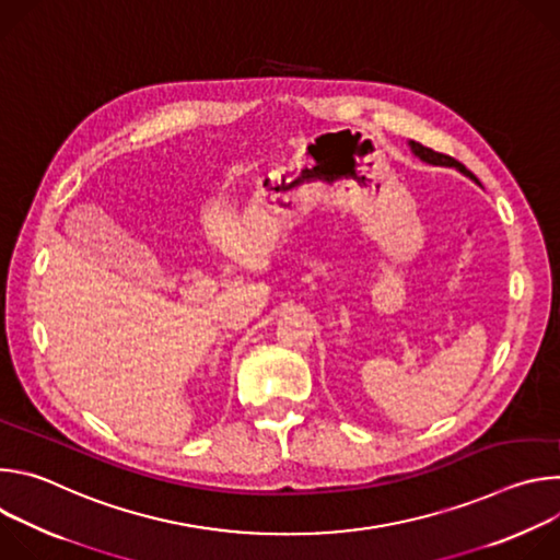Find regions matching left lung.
<instances>
[{"mask_svg": "<svg viewBox=\"0 0 560 560\" xmlns=\"http://www.w3.org/2000/svg\"><path fill=\"white\" fill-rule=\"evenodd\" d=\"M408 145H410V150H412V154L415 156H419L421 162H425V164H430V166H445V168H456L460 175H465V177H469L471 182H476L478 184V179L463 166V164H458L456 159H452V156H447V154H443V152H436V150H432V148H425V145H421L419 141H408Z\"/></svg>", "mask_w": 560, "mask_h": 560, "instance_id": "obj_1", "label": "left lung"}]
</instances>
